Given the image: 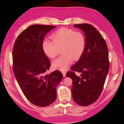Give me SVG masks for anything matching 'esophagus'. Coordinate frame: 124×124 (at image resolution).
<instances>
[{"mask_svg": "<svg viewBox=\"0 0 124 124\" xmlns=\"http://www.w3.org/2000/svg\"><path fill=\"white\" fill-rule=\"evenodd\" d=\"M62 73L63 74V77H66V72H65V71H62Z\"/></svg>", "mask_w": 124, "mask_h": 124, "instance_id": "obj_1", "label": "esophagus"}]
</instances>
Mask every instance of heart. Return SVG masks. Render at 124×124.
Instances as JSON below:
<instances>
[{"mask_svg": "<svg viewBox=\"0 0 124 124\" xmlns=\"http://www.w3.org/2000/svg\"><path fill=\"white\" fill-rule=\"evenodd\" d=\"M52 41L45 40L42 48L50 58H54L62 51V56L52 62L54 68L64 70L72 63L73 59L78 61L83 53L85 46L84 35L80 31L61 28L51 36Z\"/></svg>", "mask_w": 124, "mask_h": 124, "instance_id": "1", "label": "heart"}]
</instances>
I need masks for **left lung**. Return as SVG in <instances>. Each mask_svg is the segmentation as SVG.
Returning a JSON list of instances; mask_svg holds the SVG:
<instances>
[{"label":"left lung","instance_id":"left-lung-1","mask_svg":"<svg viewBox=\"0 0 124 124\" xmlns=\"http://www.w3.org/2000/svg\"><path fill=\"white\" fill-rule=\"evenodd\" d=\"M73 26L84 32L85 46L78 61L71 68L80 75L69 71L66 76L72 80L71 92L74 102L87 106L95 102L102 92L109 71L108 48L102 36L92 25L85 23Z\"/></svg>","mask_w":124,"mask_h":124}]
</instances>
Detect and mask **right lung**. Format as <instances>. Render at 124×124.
Instances as JSON below:
<instances>
[{
	"label": "right lung",
	"instance_id": "add662e5",
	"mask_svg": "<svg viewBox=\"0 0 124 124\" xmlns=\"http://www.w3.org/2000/svg\"><path fill=\"white\" fill-rule=\"evenodd\" d=\"M55 27L30 26L17 37L13 49L15 77L26 98L38 107H46L54 102L57 96L56 87L63 77L58 70L46 74L51 64L42 43L45 35Z\"/></svg>",
	"mask_w": 124,
	"mask_h": 124
}]
</instances>
